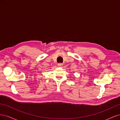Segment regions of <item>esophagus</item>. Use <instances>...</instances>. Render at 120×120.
<instances>
[{
  "instance_id": "obj_1",
  "label": "esophagus",
  "mask_w": 120,
  "mask_h": 120,
  "mask_svg": "<svg viewBox=\"0 0 120 120\" xmlns=\"http://www.w3.org/2000/svg\"><path fill=\"white\" fill-rule=\"evenodd\" d=\"M63 64H61V63H59L57 64V66L59 67H63Z\"/></svg>"
}]
</instances>
